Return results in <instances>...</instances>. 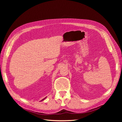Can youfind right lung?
<instances>
[{
  "label": "right lung",
  "mask_w": 122,
  "mask_h": 122,
  "mask_svg": "<svg viewBox=\"0 0 122 122\" xmlns=\"http://www.w3.org/2000/svg\"><path fill=\"white\" fill-rule=\"evenodd\" d=\"M45 98H44L43 99H42V100H41V101H43V100H44V99H45Z\"/></svg>",
  "instance_id": "1"
}]
</instances>
